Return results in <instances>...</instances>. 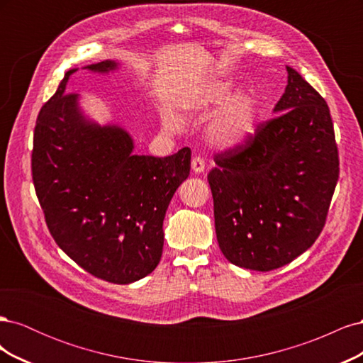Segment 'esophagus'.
<instances>
[{
    "mask_svg": "<svg viewBox=\"0 0 363 363\" xmlns=\"http://www.w3.org/2000/svg\"><path fill=\"white\" fill-rule=\"evenodd\" d=\"M204 168H206L204 159H203L201 156H195V157L192 159V169H194V172L200 174V172L204 171Z\"/></svg>",
    "mask_w": 363,
    "mask_h": 363,
    "instance_id": "1",
    "label": "esophagus"
}]
</instances>
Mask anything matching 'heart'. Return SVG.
<instances>
[{
	"instance_id": "obj_1",
	"label": "heart",
	"mask_w": 363,
	"mask_h": 363,
	"mask_svg": "<svg viewBox=\"0 0 363 363\" xmlns=\"http://www.w3.org/2000/svg\"><path fill=\"white\" fill-rule=\"evenodd\" d=\"M232 91V83L225 80H215L194 87L186 96L184 108L192 113H211L219 106L211 124L208 135L215 144L221 147H239L250 139L256 127V101L250 94L239 91L226 98ZM167 125L172 130L179 128V121L174 116L167 118Z\"/></svg>"
}]
</instances>
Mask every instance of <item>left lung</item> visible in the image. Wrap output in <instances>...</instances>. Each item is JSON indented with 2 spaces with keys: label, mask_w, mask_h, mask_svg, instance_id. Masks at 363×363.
Here are the masks:
<instances>
[{
  "label": "left lung",
  "mask_w": 363,
  "mask_h": 363,
  "mask_svg": "<svg viewBox=\"0 0 363 363\" xmlns=\"http://www.w3.org/2000/svg\"><path fill=\"white\" fill-rule=\"evenodd\" d=\"M245 144L219 152L207 180L219 248L233 265L271 271L323 232L339 177L333 121L324 98L295 69Z\"/></svg>",
  "instance_id": "left-lung-1"
}]
</instances>
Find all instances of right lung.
Returning <instances> with one entry per match:
<instances>
[{
  "label": "right lung",
  "instance_id": "obj_1",
  "mask_svg": "<svg viewBox=\"0 0 363 363\" xmlns=\"http://www.w3.org/2000/svg\"><path fill=\"white\" fill-rule=\"evenodd\" d=\"M104 60L86 67L116 69ZM65 74L42 106L33 139L31 174L56 244L92 276L128 284L159 265L163 219L174 192L188 179L191 150L168 157L133 155V139L118 125H98L67 94Z\"/></svg>",
  "mask_w": 363,
  "mask_h": 363
}]
</instances>
